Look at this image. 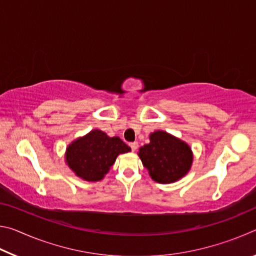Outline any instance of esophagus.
<instances>
[{
    "instance_id": "34e87169",
    "label": "esophagus",
    "mask_w": 256,
    "mask_h": 256,
    "mask_svg": "<svg viewBox=\"0 0 256 256\" xmlns=\"http://www.w3.org/2000/svg\"><path fill=\"white\" fill-rule=\"evenodd\" d=\"M130 146H131L132 151H136L138 149V142H131V144H130Z\"/></svg>"
}]
</instances>
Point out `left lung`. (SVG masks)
Here are the masks:
<instances>
[{
    "label": "left lung",
    "instance_id": "1",
    "mask_svg": "<svg viewBox=\"0 0 256 256\" xmlns=\"http://www.w3.org/2000/svg\"><path fill=\"white\" fill-rule=\"evenodd\" d=\"M144 166L158 183H172L183 177L192 164L190 148L180 138L167 132L156 131L150 136V144L138 150Z\"/></svg>",
    "mask_w": 256,
    "mask_h": 256
}]
</instances>
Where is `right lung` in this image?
Returning a JSON list of instances; mask_svg holds the SVG:
<instances>
[{
    "mask_svg": "<svg viewBox=\"0 0 256 256\" xmlns=\"http://www.w3.org/2000/svg\"><path fill=\"white\" fill-rule=\"evenodd\" d=\"M131 148L118 136L110 138L99 130H94L68 146L66 162L76 174L86 180H100L108 172L120 154Z\"/></svg>",
    "mask_w": 256,
    "mask_h": 256,
    "instance_id": "1",
    "label": "right lung"
}]
</instances>
